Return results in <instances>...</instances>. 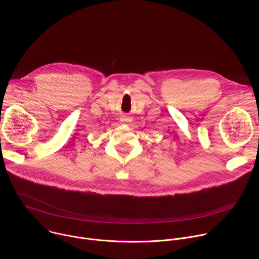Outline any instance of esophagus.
<instances>
[{
	"mask_svg": "<svg viewBox=\"0 0 259 259\" xmlns=\"http://www.w3.org/2000/svg\"><path fill=\"white\" fill-rule=\"evenodd\" d=\"M120 120H121V122L124 123V124H129V123L132 121V118H131L129 115H123Z\"/></svg>",
	"mask_w": 259,
	"mask_h": 259,
	"instance_id": "34e87169",
	"label": "esophagus"
}]
</instances>
